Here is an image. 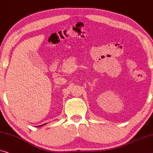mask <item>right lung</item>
Returning a JSON list of instances; mask_svg holds the SVG:
<instances>
[{
  "mask_svg": "<svg viewBox=\"0 0 153 153\" xmlns=\"http://www.w3.org/2000/svg\"><path fill=\"white\" fill-rule=\"evenodd\" d=\"M46 123H45V124H43V125H42V126H38V127H41V126H44V125H46Z\"/></svg>",
  "mask_w": 153,
  "mask_h": 153,
  "instance_id": "add662e5",
  "label": "right lung"
}]
</instances>
